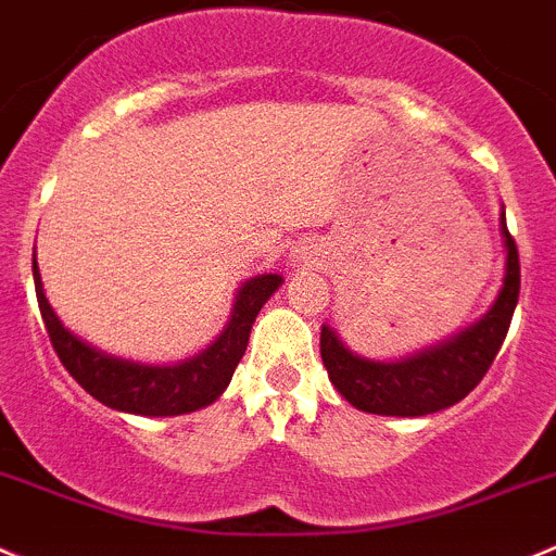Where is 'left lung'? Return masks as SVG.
I'll list each match as a JSON object with an SVG mask.
<instances>
[{"label": "left lung", "instance_id": "left-lung-1", "mask_svg": "<svg viewBox=\"0 0 556 556\" xmlns=\"http://www.w3.org/2000/svg\"><path fill=\"white\" fill-rule=\"evenodd\" d=\"M505 237V281L489 314L447 341L428 346L404 361L382 363L354 354L330 325L321 327V363L338 393L361 412L390 417H420L447 409L467 399L494 363L519 303V248L502 210Z\"/></svg>", "mask_w": 556, "mask_h": 556}]
</instances>
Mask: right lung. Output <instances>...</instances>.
I'll return each instance as SVG.
<instances>
[{
  "mask_svg": "<svg viewBox=\"0 0 556 556\" xmlns=\"http://www.w3.org/2000/svg\"><path fill=\"white\" fill-rule=\"evenodd\" d=\"M31 275H35L37 305L43 314L51 346L67 374L100 404L144 417L188 415V412L213 404L231 382V374L245 354L258 311L267 303L269 294L283 283L281 275H256L237 292L229 325L213 346L174 366H144V363L123 361L109 352H100L98 346H89L87 341L73 336L46 300L35 256H31Z\"/></svg>",
  "mask_w": 556,
  "mask_h": 556,
  "instance_id": "1",
  "label": "right lung"
}]
</instances>
